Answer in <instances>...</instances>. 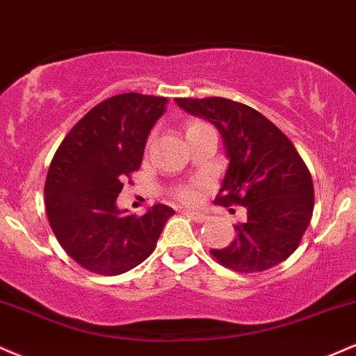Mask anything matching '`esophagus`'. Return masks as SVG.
<instances>
[{
	"mask_svg": "<svg viewBox=\"0 0 356 356\" xmlns=\"http://www.w3.org/2000/svg\"><path fill=\"white\" fill-rule=\"evenodd\" d=\"M186 215L190 216V218H193L196 223H203V221L208 220V216L204 215V213H200V211H193V210H188Z\"/></svg>",
	"mask_w": 356,
	"mask_h": 356,
	"instance_id": "1",
	"label": "esophagus"
}]
</instances>
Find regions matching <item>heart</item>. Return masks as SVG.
Returning <instances> with one entry per match:
<instances>
[{"mask_svg":"<svg viewBox=\"0 0 356 356\" xmlns=\"http://www.w3.org/2000/svg\"><path fill=\"white\" fill-rule=\"evenodd\" d=\"M204 123H200V121H191L190 124H188L186 131H191V129L202 127ZM203 188L204 185L203 183L196 181V183H191V185H185V186H179L177 190V198L179 202L183 203H196L200 198H202V193H203Z\"/></svg>","mask_w":356,"mask_h":356,"instance_id":"heart-1","label":"heart"}]
</instances>
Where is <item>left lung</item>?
I'll return each mask as SVG.
<instances>
[{
    "label": "left lung",
    "instance_id": "left-lung-1",
    "mask_svg": "<svg viewBox=\"0 0 356 356\" xmlns=\"http://www.w3.org/2000/svg\"><path fill=\"white\" fill-rule=\"evenodd\" d=\"M177 103L211 121L223 136L229 165L215 202L246 208V221L235 225V240L210 253L240 273L285 261L298 248L315 204L310 170L293 143L248 104L220 96L177 98Z\"/></svg>",
    "mask_w": 356,
    "mask_h": 356
}]
</instances>
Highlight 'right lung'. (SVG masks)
<instances>
[{"instance_id": "right-lung-1", "label": "right lung", "mask_w": 356, "mask_h": 356, "mask_svg": "<svg viewBox=\"0 0 356 356\" xmlns=\"http://www.w3.org/2000/svg\"><path fill=\"white\" fill-rule=\"evenodd\" d=\"M168 98L123 93L98 103L70 129L44 183L46 215L61 248L91 273L115 277L153 253L173 208L121 215L116 198L141 166Z\"/></svg>"}]
</instances>
